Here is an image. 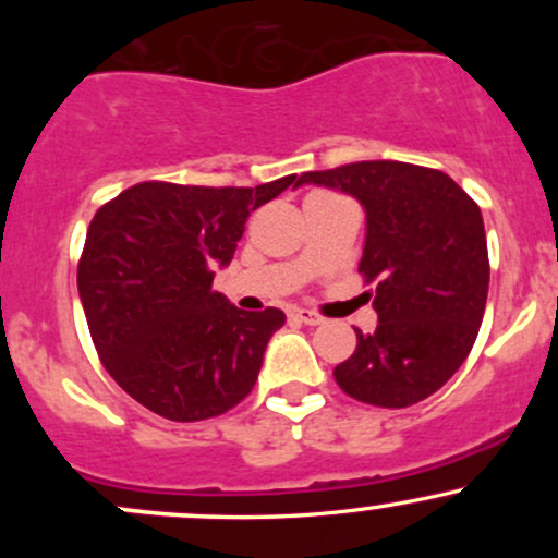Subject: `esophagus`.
Instances as JSON below:
<instances>
[{"label": "esophagus", "mask_w": 558, "mask_h": 558, "mask_svg": "<svg viewBox=\"0 0 558 558\" xmlns=\"http://www.w3.org/2000/svg\"><path fill=\"white\" fill-rule=\"evenodd\" d=\"M291 317L299 319V323H304V325H323L325 323V319L312 310H291Z\"/></svg>", "instance_id": "1"}]
</instances>
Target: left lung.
Instances as JSON below:
<instances>
[{"mask_svg":"<svg viewBox=\"0 0 558 558\" xmlns=\"http://www.w3.org/2000/svg\"><path fill=\"white\" fill-rule=\"evenodd\" d=\"M351 194L367 215L360 272L377 283L375 332L332 369L351 399L412 407L462 367L488 299V241L480 207L446 172L409 162H351L304 172Z\"/></svg>","mask_w":558,"mask_h":558,"instance_id":"left-lung-1","label":"left lung"}]
</instances>
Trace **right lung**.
<instances>
[{
  "instance_id": "right-lung-1",
  "label": "right lung",
  "mask_w": 558,
  "mask_h": 558,
  "mask_svg": "<svg viewBox=\"0 0 558 558\" xmlns=\"http://www.w3.org/2000/svg\"><path fill=\"white\" fill-rule=\"evenodd\" d=\"M296 175L254 189L146 181L88 226L78 293L101 364L141 407L172 422L220 417L252 393L286 315L241 312L213 291L246 217Z\"/></svg>"
}]
</instances>
